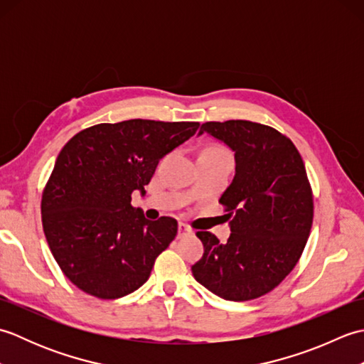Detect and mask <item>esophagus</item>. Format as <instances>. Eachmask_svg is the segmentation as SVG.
Here are the masks:
<instances>
[{
	"mask_svg": "<svg viewBox=\"0 0 364 364\" xmlns=\"http://www.w3.org/2000/svg\"><path fill=\"white\" fill-rule=\"evenodd\" d=\"M192 235V228L188 227L186 223H178V237H183V236H188Z\"/></svg>",
	"mask_w": 364,
	"mask_h": 364,
	"instance_id": "obj_1",
	"label": "esophagus"
}]
</instances>
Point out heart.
<instances>
[{
    "mask_svg": "<svg viewBox=\"0 0 364 364\" xmlns=\"http://www.w3.org/2000/svg\"><path fill=\"white\" fill-rule=\"evenodd\" d=\"M205 153H214V154H220V156H228L231 158V154L227 149H223V146H210V149H206Z\"/></svg>",
    "mask_w": 364,
    "mask_h": 364,
    "instance_id": "b5f03b06",
    "label": "heart"
}]
</instances>
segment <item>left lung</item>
Listing matches in <instances>:
<instances>
[{"mask_svg":"<svg viewBox=\"0 0 364 364\" xmlns=\"http://www.w3.org/2000/svg\"><path fill=\"white\" fill-rule=\"evenodd\" d=\"M208 133L235 151L236 173L219 203L231 235L225 244L197 231L205 253L196 280L225 300L258 299L296 267L313 225V192L289 137L249 120L206 122Z\"/></svg>","mask_w":364,"mask_h":364,"instance_id":"8db88e82","label":"left lung"}]
</instances>
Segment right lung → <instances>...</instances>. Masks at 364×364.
Masks as SVG:
<instances>
[{"label":"right lung","mask_w":364,"mask_h":364,"mask_svg":"<svg viewBox=\"0 0 364 364\" xmlns=\"http://www.w3.org/2000/svg\"><path fill=\"white\" fill-rule=\"evenodd\" d=\"M198 122L133 119L100 123L68 141L42 194L46 242L64 275L98 299H119L149 280L173 241L172 218L145 219L131 194L150 183L162 156L196 134Z\"/></svg>","instance_id":"add662e5"}]
</instances>
